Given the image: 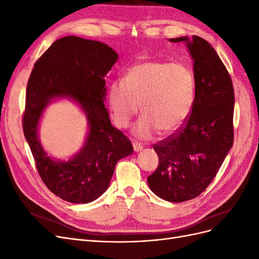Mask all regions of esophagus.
<instances>
[{
    "label": "esophagus",
    "mask_w": 259,
    "mask_h": 259,
    "mask_svg": "<svg viewBox=\"0 0 259 259\" xmlns=\"http://www.w3.org/2000/svg\"><path fill=\"white\" fill-rule=\"evenodd\" d=\"M133 148H134V150H135V152H139V151H142L143 150V145H140L139 143H136V142H134L133 143Z\"/></svg>",
    "instance_id": "34e87169"
}]
</instances>
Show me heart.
Here are the masks:
<instances>
[{
	"mask_svg": "<svg viewBox=\"0 0 259 259\" xmlns=\"http://www.w3.org/2000/svg\"><path fill=\"white\" fill-rule=\"evenodd\" d=\"M193 99V73L180 62H139L128 69L124 82L114 81L108 90L109 107L119 127H128L142 107L144 114L133 130L142 139H150L161 130H177L189 115Z\"/></svg>",
	"mask_w": 259,
	"mask_h": 259,
	"instance_id": "obj_1",
	"label": "heart"
}]
</instances>
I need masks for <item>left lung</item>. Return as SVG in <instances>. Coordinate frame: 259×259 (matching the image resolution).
Masks as SVG:
<instances>
[{
	"mask_svg": "<svg viewBox=\"0 0 259 259\" xmlns=\"http://www.w3.org/2000/svg\"><path fill=\"white\" fill-rule=\"evenodd\" d=\"M185 42L193 60L195 96L184 126L153 146L158 168L148 177L153 193L168 202L197 198L211 183L233 144L234 92L216 51L193 35Z\"/></svg>",
	"mask_w": 259,
	"mask_h": 259,
	"instance_id": "1",
	"label": "left lung"
}]
</instances>
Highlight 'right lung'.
<instances>
[{"instance_id": "add662e5", "label": "right lung", "mask_w": 259, "mask_h": 259, "mask_svg": "<svg viewBox=\"0 0 259 259\" xmlns=\"http://www.w3.org/2000/svg\"><path fill=\"white\" fill-rule=\"evenodd\" d=\"M117 54L105 43L69 35L55 41L30 74L22 128L46 187L70 203H90L109 187L117 161L133 153L131 140L113 127L105 107L106 74ZM70 98L89 122L84 146L68 161L52 159L38 140V123L53 100Z\"/></svg>"}]
</instances>
